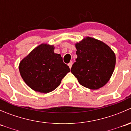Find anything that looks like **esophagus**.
Here are the masks:
<instances>
[{
  "mask_svg": "<svg viewBox=\"0 0 131 131\" xmlns=\"http://www.w3.org/2000/svg\"><path fill=\"white\" fill-rule=\"evenodd\" d=\"M72 64H73V62H72V61H70V62L69 63H68V67H70V68H72Z\"/></svg>",
  "mask_w": 131,
  "mask_h": 131,
  "instance_id": "obj_1",
  "label": "esophagus"
}]
</instances>
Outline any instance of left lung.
<instances>
[{"label": "left lung", "mask_w": 131, "mask_h": 131, "mask_svg": "<svg viewBox=\"0 0 131 131\" xmlns=\"http://www.w3.org/2000/svg\"><path fill=\"white\" fill-rule=\"evenodd\" d=\"M77 55L71 72L82 86L98 89L112 75L116 58L110 47L101 41L86 37L75 44Z\"/></svg>", "instance_id": "8db88e82"}]
</instances>
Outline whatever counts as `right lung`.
Here are the masks:
<instances>
[{
  "mask_svg": "<svg viewBox=\"0 0 131 131\" xmlns=\"http://www.w3.org/2000/svg\"><path fill=\"white\" fill-rule=\"evenodd\" d=\"M54 49L53 46L42 43L20 62L21 76L35 91L48 93L54 91L70 72L61 55L54 52Z\"/></svg>",
  "mask_w": 131,
  "mask_h": 131,
  "instance_id": "add662e5",
  "label": "right lung"
}]
</instances>
